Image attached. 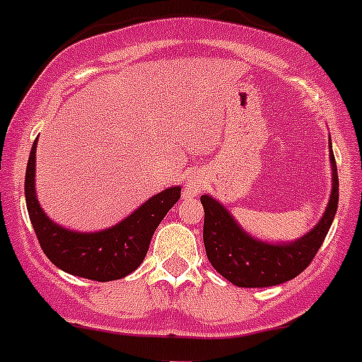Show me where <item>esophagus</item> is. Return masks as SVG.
I'll use <instances>...</instances> for the list:
<instances>
[{
    "mask_svg": "<svg viewBox=\"0 0 362 362\" xmlns=\"http://www.w3.org/2000/svg\"><path fill=\"white\" fill-rule=\"evenodd\" d=\"M202 191V184L196 177H187V182H185V194L187 196H196Z\"/></svg>",
    "mask_w": 362,
    "mask_h": 362,
    "instance_id": "esophagus-1",
    "label": "esophagus"
}]
</instances>
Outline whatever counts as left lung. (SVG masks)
<instances>
[{"label":"left lung","instance_id":"left-lung-1","mask_svg":"<svg viewBox=\"0 0 362 362\" xmlns=\"http://www.w3.org/2000/svg\"><path fill=\"white\" fill-rule=\"evenodd\" d=\"M331 145V139H329ZM332 192L317 226L296 242L267 244L245 233L231 214L209 194L202 196L205 209L203 242L214 269L242 288H263L290 281L306 269L320 249L338 210V168L331 150Z\"/></svg>","mask_w":362,"mask_h":362}]
</instances>
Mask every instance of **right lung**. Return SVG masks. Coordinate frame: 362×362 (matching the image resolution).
<instances>
[{"label":"right lung","mask_w":362,"mask_h":362,"mask_svg":"<svg viewBox=\"0 0 362 362\" xmlns=\"http://www.w3.org/2000/svg\"><path fill=\"white\" fill-rule=\"evenodd\" d=\"M35 150L26 166L24 194L31 224L42 251L58 269L93 281H115L134 272L145 259L153 231L180 198V187L164 189L115 226L95 233L65 230L52 223L35 194Z\"/></svg>","instance_id":"add662e5"}]
</instances>
